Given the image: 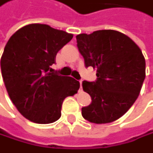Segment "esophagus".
Returning a JSON list of instances; mask_svg holds the SVG:
<instances>
[{
	"label": "esophagus",
	"mask_w": 153,
	"mask_h": 153,
	"mask_svg": "<svg viewBox=\"0 0 153 153\" xmlns=\"http://www.w3.org/2000/svg\"><path fill=\"white\" fill-rule=\"evenodd\" d=\"M79 84H80V89H79V92L82 91V80H79Z\"/></svg>",
	"instance_id": "1"
}]
</instances>
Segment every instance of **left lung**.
Wrapping results in <instances>:
<instances>
[{
    "label": "left lung",
    "mask_w": 153,
    "mask_h": 153,
    "mask_svg": "<svg viewBox=\"0 0 153 153\" xmlns=\"http://www.w3.org/2000/svg\"><path fill=\"white\" fill-rule=\"evenodd\" d=\"M85 66L97 70V80H84V92L92 102L81 109L89 122L106 124L124 115L140 94L146 61L137 44L115 30H98L76 36Z\"/></svg>",
    "instance_id": "8db88e82"
}]
</instances>
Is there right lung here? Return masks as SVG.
Returning a JSON list of instances; mask_svg holds the SVG:
<instances>
[{"instance_id": "obj_1", "label": "right lung", "mask_w": 153, "mask_h": 153, "mask_svg": "<svg viewBox=\"0 0 153 153\" xmlns=\"http://www.w3.org/2000/svg\"><path fill=\"white\" fill-rule=\"evenodd\" d=\"M72 39L73 34L32 23L16 31L5 45L1 69L6 91L22 115L34 123L58 120L63 100L79 89L77 80L56 75L51 68Z\"/></svg>"}]
</instances>
